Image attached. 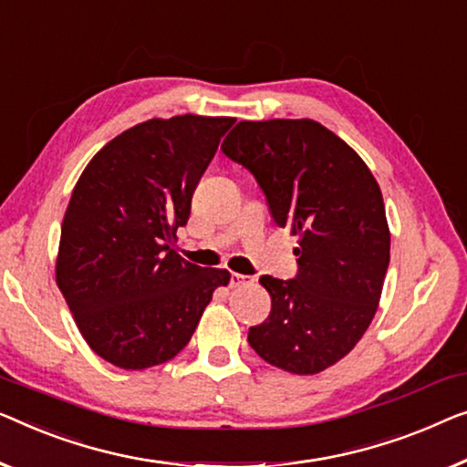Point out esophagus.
Here are the masks:
<instances>
[{"label":"esophagus","mask_w":467,"mask_h":467,"mask_svg":"<svg viewBox=\"0 0 467 467\" xmlns=\"http://www.w3.org/2000/svg\"><path fill=\"white\" fill-rule=\"evenodd\" d=\"M250 280L246 278V275H242V274H232L229 275V286L232 288H240V286H244V284H248Z\"/></svg>","instance_id":"1"}]
</instances>
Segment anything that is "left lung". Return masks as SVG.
Masks as SVG:
<instances>
[{
  "instance_id": "1",
  "label": "left lung",
  "mask_w": 467,
  "mask_h": 467,
  "mask_svg": "<svg viewBox=\"0 0 467 467\" xmlns=\"http://www.w3.org/2000/svg\"><path fill=\"white\" fill-rule=\"evenodd\" d=\"M221 151L256 179L275 225L299 238L293 280L261 275L272 312L250 327V348L288 373H320L354 349L379 306L389 265L381 189L314 119L240 121Z\"/></svg>"
}]
</instances>
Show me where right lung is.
<instances>
[{"mask_svg": "<svg viewBox=\"0 0 467 467\" xmlns=\"http://www.w3.org/2000/svg\"><path fill=\"white\" fill-rule=\"evenodd\" d=\"M234 118L177 116L121 132L79 177L67 206L57 284L79 333L126 370L183 349L227 269L174 253L192 195Z\"/></svg>", "mask_w": 467, "mask_h": 467, "instance_id": "add662e5", "label": "right lung"}]
</instances>
